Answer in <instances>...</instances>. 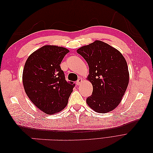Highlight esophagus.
I'll return each instance as SVG.
<instances>
[{"mask_svg": "<svg viewBox=\"0 0 153 153\" xmlns=\"http://www.w3.org/2000/svg\"><path fill=\"white\" fill-rule=\"evenodd\" d=\"M81 83H82V79H78V80L76 82V84L77 85H80L81 84Z\"/></svg>", "mask_w": 153, "mask_h": 153, "instance_id": "1", "label": "esophagus"}]
</instances>
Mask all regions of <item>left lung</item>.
<instances>
[{"label":"left lung","mask_w":153,"mask_h":153,"mask_svg":"<svg viewBox=\"0 0 153 153\" xmlns=\"http://www.w3.org/2000/svg\"><path fill=\"white\" fill-rule=\"evenodd\" d=\"M89 68V80L93 87L86 100L90 107L99 113L111 112L121 101L129 82L127 62L117 50L96 40L77 50Z\"/></svg>","instance_id":"8db88e82"}]
</instances>
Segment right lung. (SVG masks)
<instances>
[{
    "label": "right lung",
    "mask_w": 153,
    "mask_h": 153,
    "mask_svg": "<svg viewBox=\"0 0 153 153\" xmlns=\"http://www.w3.org/2000/svg\"><path fill=\"white\" fill-rule=\"evenodd\" d=\"M69 51L46 45L32 53L23 71V84L27 96L39 110L53 114L65 108L75 84L68 82L61 64Z\"/></svg>",
    "instance_id": "obj_1"
}]
</instances>
